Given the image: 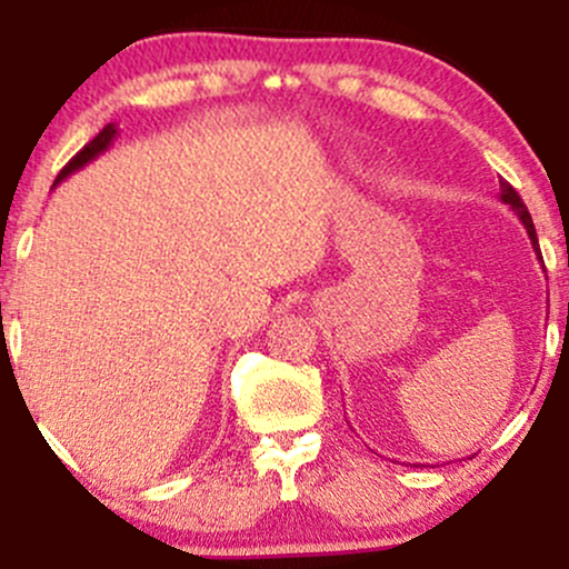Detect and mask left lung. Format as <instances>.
I'll return each mask as SVG.
<instances>
[{
  "label": "left lung",
  "mask_w": 569,
  "mask_h": 569,
  "mask_svg": "<svg viewBox=\"0 0 569 569\" xmlns=\"http://www.w3.org/2000/svg\"><path fill=\"white\" fill-rule=\"evenodd\" d=\"M500 200L506 202V206H511L513 211H516V217L521 219V224H525V230H527V234H530V240H532V248H535V253H538V259H540L538 234H535V224H532V217H530V211H527V206H525V202H521L519 192H516V189H513L511 184H508V181H500ZM540 262H543V259H540Z\"/></svg>",
  "instance_id": "8db88e82"
}]
</instances>
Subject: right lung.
<instances>
[{
  "label": "right lung",
  "instance_id": "add662e5",
  "mask_svg": "<svg viewBox=\"0 0 569 569\" xmlns=\"http://www.w3.org/2000/svg\"><path fill=\"white\" fill-rule=\"evenodd\" d=\"M114 136H117V126H112V122H109V126L103 128L101 133H98L93 141H90V143H84V147L80 149V152H77L74 158H71V160L67 162V168H63V171L58 173V179H56V184H53V187L61 184V181L67 179V176H71V173H74V171H80V168L88 166V162H93V160L98 158V154H103V152H107V149L112 147Z\"/></svg>",
  "mask_w": 569,
  "mask_h": 569
}]
</instances>
